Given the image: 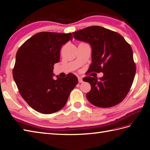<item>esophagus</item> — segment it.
<instances>
[{"mask_svg": "<svg viewBox=\"0 0 150 150\" xmlns=\"http://www.w3.org/2000/svg\"><path fill=\"white\" fill-rule=\"evenodd\" d=\"M78 79H79V82H81H81H83V80H82V78L81 77H79Z\"/></svg>", "mask_w": 150, "mask_h": 150, "instance_id": "34e87169", "label": "esophagus"}]
</instances>
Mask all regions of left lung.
<instances>
[{
  "instance_id": "obj_1",
  "label": "left lung",
  "mask_w": 150,
  "mask_h": 150,
  "mask_svg": "<svg viewBox=\"0 0 150 150\" xmlns=\"http://www.w3.org/2000/svg\"><path fill=\"white\" fill-rule=\"evenodd\" d=\"M75 39L91 46L92 63L90 71L103 72V77H86L91 85L86 98L93 105L110 108L121 103L134 80L136 66L131 46L115 31L93 26L72 33Z\"/></svg>"
}]
</instances>
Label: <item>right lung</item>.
<instances>
[{
	"instance_id": "right-lung-1",
	"label": "right lung",
	"mask_w": 150,
	"mask_h": 150,
	"mask_svg": "<svg viewBox=\"0 0 150 150\" xmlns=\"http://www.w3.org/2000/svg\"><path fill=\"white\" fill-rule=\"evenodd\" d=\"M73 39L69 33L40 32L28 39L16 55L13 77L19 93L29 106L41 113L51 114L65 106L78 83L73 73L53 79V66L60 60L62 45Z\"/></svg>"
}]
</instances>
